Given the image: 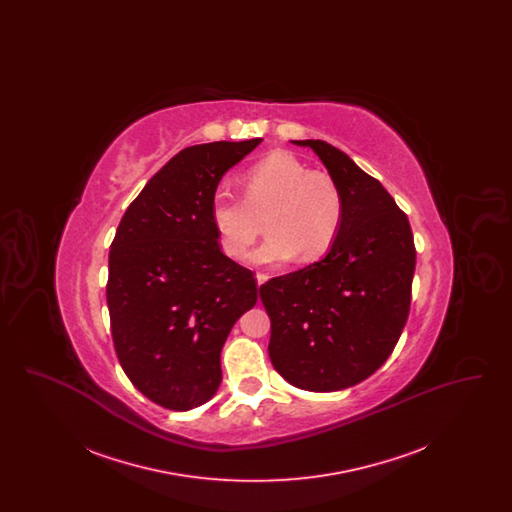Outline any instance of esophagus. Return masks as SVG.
Wrapping results in <instances>:
<instances>
[{"label":"esophagus","instance_id":"obj_1","mask_svg":"<svg viewBox=\"0 0 512 512\" xmlns=\"http://www.w3.org/2000/svg\"><path fill=\"white\" fill-rule=\"evenodd\" d=\"M257 286H261V284H265L268 280V274H265V272H257Z\"/></svg>","mask_w":512,"mask_h":512}]
</instances>
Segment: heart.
Segmentation results:
<instances>
[{
  "label": "heart",
  "mask_w": 512,
  "mask_h": 512,
  "mask_svg": "<svg viewBox=\"0 0 512 512\" xmlns=\"http://www.w3.org/2000/svg\"><path fill=\"white\" fill-rule=\"evenodd\" d=\"M244 195L219 188L211 219L226 255L240 259L263 230L270 236L249 255L255 265L286 263L301 253L315 261L340 236L345 199L338 182L326 172L311 171L288 151H274L244 174Z\"/></svg>",
  "instance_id": "b5f03b06"
}]
</instances>
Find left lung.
I'll list each match as a JSON object with an SVG mask.
<instances>
[{"mask_svg":"<svg viewBox=\"0 0 512 512\" xmlns=\"http://www.w3.org/2000/svg\"><path fill=\"white\" fill-rule=\"evenodd\" d=\"M293 144L311 147L338 182L345 217L324 259L259 288L270 317L268 355L295 388L345 390L386 363L407 324L413 232L388 190L338 147Z\"/></svg>","mask_w":512,"mask_h":512,"instance_id":"8db88e82","label":"left lung"}]
</instances>
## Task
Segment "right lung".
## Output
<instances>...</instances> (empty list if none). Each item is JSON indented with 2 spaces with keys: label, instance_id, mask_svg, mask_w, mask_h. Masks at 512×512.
<instances>
[{
  "label": "right lung",
  "instance_id": "1",
  "mask_svg": "<svg viewBox=\"0 0 512 512\" xmlns=\"http://www.w3.org/2000/svg\"><path fill=\"white\" fill-rule=\"evenodd\" d=\"M261 142L176 153L128 205L111 244L115 351L130 382L165 409L190 411L217 393L222 345L257 303L253 272L220 251L211 205L224 172Z\"/></svg>",
  "mask_w": 512,
  "mask_h": 512
}]
</instances>
